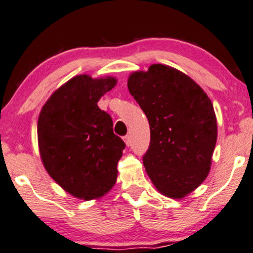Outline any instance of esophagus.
<instances>
[{"label":"esophagus","instance_id":"obj_1","mask_svg":"<svg viewBox=\"0 0 253 253\" xmlns=\"http://www.w3.org/2000/svg\"><path fill=\"white\" fill-rule=\"evenodd\" d=\"M124 142H126V144L127 146L130 145V144H131V139H130L129 134H126V136H124Z\"/></svg>","mask_w":253,"mask_h":253}]
</instances>
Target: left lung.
<instances>
[{
  "mask_svg": "<svg viewBox=\"0 0 253 253\" xmlns=\"http://www.w3.org/2000/svg\"><path fill=\"white\" fill-rule=\"evenodd\" d=\"M127 88L150 124L147 175L164 195L181 199L211 169L217 138L211 101L191 78L160 64L131 74Z\"/></svg>",
  "mask_w": 253,
  "mask_h": 253,
  "instance_id": "8db88e82",
  "label": "left lung"
}]
</instances>
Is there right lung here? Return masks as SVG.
<instances>
[{"label": "right lung", "instance_id": "obj_1", "mask_svg": "<svg viewBox=\"0 0 253 253\" xmlns=\"http://www.w3.org/2000/svg\"><path fill=\"white\" fill-rule=\"evenodd\" d=\"M114 78L77 75L55 90L38 119V143L47 173L75 198L91 200L114 186L126 143L97 106Z\"/></svg>", "mask_w": 253, "mask_h": 253}]
</instances>
